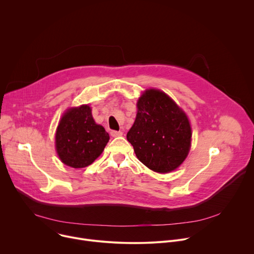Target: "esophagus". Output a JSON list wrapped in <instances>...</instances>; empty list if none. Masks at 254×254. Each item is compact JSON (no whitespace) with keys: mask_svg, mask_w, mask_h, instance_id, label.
<instances>
[{"mask_svg":"<svg viewBox=\"0 0 254 254\" xmlns=\"http://www.w3.org/2000/svg\"><path fill=\"white\" fill-rule=\"evenodd\" d=\"M123 133H124V132H123L122 130H119V131H118V130H112V131H111V135H112L113 137L122 136V135H123Z\"/></svg>","mask_w":254,"mask_h":254,"instance_id":"obj_1","label":"esophagus"}]
</instances>
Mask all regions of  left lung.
Masks as SVG:
<instances>
[{"label": "left lung", "instance_id": "1", "mask_svg": "<svg viewBox=\"0 0 254 254\" xmlns=\"http://www.w3.org/2000/svg\"><path fill=\"white\" fill-rule=\"evenodd\" d=\"M135 121L127 134L136 158L157 173L176 170L191 148L186 114L165 92L147 89L136 103Z\"/></svg>", "mask_w": 254, "mask_h": 254}]
</instances>
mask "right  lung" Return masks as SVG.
Masks as SVG:
<instances>
[{"instance_id": "right-lung-1", "label": "right lung", "mask_w": 254, "mask_h": 254, "mask_svg": "<svg viewBox=\"0 0 254 254\" xmlns=\"http://www.w3.org/2000/svg\"><path fill=\"white\" fill-rule=\"evenodd\" d=\"M110 135L97 125L87 104L71 107L62 116L55 134V147L62 163L79 169L91 165L103 152Z\"/></svg>"}]
</instances>
